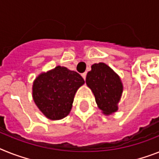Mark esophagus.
<instances>
[{"mask_svg": "<svg viewBox=\"0 0 159 159\" xmlns=\"http://www.w3.org/2000/svg\"><path fill=\"white\" fill-rule=\"evenodd\" d=\"M82 77H83L84 78V80H86V73H83L82 74Z\"/></svg>", "mask_w": 159, "mask_h": 159, "instance_id": "1", "label": "esophagus"}]
</instances>
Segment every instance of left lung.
<instances>
[{
	"mask_svg": "<svg viewBox=\"0 0 159 159\" xmlns=\"http://www.w3.org/2000/svg\"><path fill=\"white\" fill-rule=\"evenodd\" d=\"M86 82L103 114L111 115L118 110L123 84L120 77L108 65L104 63L94 64L91 70L87 73Z\"/></svg>",
	"mask_w": 159,
	"mask_h": 159,
	"instance_id": "left-lung-1",
	"label": "left lung"
}]
</instances>
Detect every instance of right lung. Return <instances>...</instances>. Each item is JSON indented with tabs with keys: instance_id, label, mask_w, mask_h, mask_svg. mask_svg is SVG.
Segmentation results:
<instances>
[{
	"instance_id": "add662e5",
	"label": "right lung",
	"mask_w": 159,
	"mask_h": 159,
	"mask_svg": "<svg viewBox=\"0 0 159 159\" xmlns=\"http://www.w3.org/2000/svg\"><path fill=\"white\" fill-rule=\"evenodd\" d=\"M84 83L79 73L57 66L35 78L32 87L33 99L47 118L61 120L69 114L76 92Z\"/></svg>"
}]
</instances>
